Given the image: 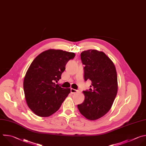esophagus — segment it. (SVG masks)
Segmentation results:
<instances>
[{"mask_svg": "<svg viewBox=\"0 0 146 146\" xmlns=\"http://www.w3.org/2000/svg\"><path fill=\"white\" fill-rule=\"evenodd\" d=\"M77 92H78V90H76V89H73V88H71V89H70V92H71V93H72V94L76 93H77Z\"/></svg>", "mask_w": 146, "mask_h": 146, "instance_id": "34e87169", "label": "esophagus"}]
</instances>
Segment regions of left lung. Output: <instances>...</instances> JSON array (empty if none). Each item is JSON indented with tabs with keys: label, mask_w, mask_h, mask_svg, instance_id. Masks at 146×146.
<instances>
[{
	"label": "left lung",
	"mask_w": 146,
	"mask_h": 146,
	"mask_svg": "<svg viewBox=\"0 0 146 146\" xmlns=\"http://www.w3.org/2000/svg\"><path fill=\"white\" fill-rule=\"evenodd\" d=\"M84 80L92 85L83 91L85 100L77 105L80 112L87 119L95 120L104 116L111 108L117 92V77L115 66L103 52L88 50L81 53Z\"/></svg>",
	"instance_id": "left-lung-1"
}]
</instances>
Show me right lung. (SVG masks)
I'll list each match as a JSON object with an SVG mask.
<instances>
[{
	"label": "right lung",
	"mask_w": 146,
	"mask_h": 146,
	"mask_svg": "<svg viewBox=\"0 0 146 146\" xmlns=\"http://www.w3.org/2000/svg\"><path fill=\"white\" fill-rule=\"evenodd\" d=\"M74 53L49 49L39 54L29 68L23 89L29 108L37 116L48 117L57 112L70 92L56 84L61 78Z\"/></svg>",
	"instance_id": "add662e5"
}]
</instances>
